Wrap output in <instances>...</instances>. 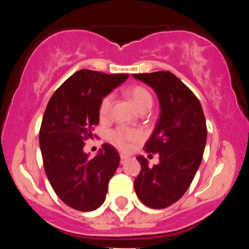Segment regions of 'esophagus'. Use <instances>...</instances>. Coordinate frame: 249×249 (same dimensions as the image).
Returning a JSON list of instances; mask_svg holds the SVG:
<instances>
[{"mask_svg":"<svg viewBox=\"0 0 249 249\" xmlns=\"http://www.w3.org/2000/svg\"><path fill=\"white\" fill-rule=\"evenodd\" d=\"M127 159H128V157L124 156V154H121V164H122V165L125 164V162L127 161Z\"/></svg>","mask_w":249,"mask_h":249,"instance_id":"esophagus-1","label":"esophagus"}]
</instances>
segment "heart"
<instances>
[{"label": "heart", "instance_id": "obj_1", "mask_svg": "<svg viewBox=\"0 0 249 249\" xmlns=\"http://www.w3.org/2000/svg\"><path fill=\"white\" fill-rule=\"evenodd\" d=\"M126 96L130 98V101L133 103L134 107L139 112H146L152 107L153 98L150 91L144 87H132L126 90ZM111 107H112V96L107 95V97L103 98L99 105V118L107 119L110 116ZM110 142L117 147L121 148L123 151H126L130 147H132L134 144L142 141V134L141 131L134 130V128H127V127H117L108 136Z\"/></svg>", "mask_w": 249, "mask_h": 249}]
</instances>
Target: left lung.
Masks as SVG:
<instances>
[{"mask_svg":"<svg viewBox=\"0 0 249 249\" xmlns=\"http://www.w3.org/2000/svg\"><path fill=\"white\" fill-rule=\"evenodd\" d=\"M134 78L153 89L160 115L145 144L148 153H159V164L148 167L137 157L142 171L134 191L151 208L171 206L184 196L201 164L207 138L206 119L196 95L170 71L136 73Z\"/></svg>","mask_w":249,"mask_h":249,"instance_id":"left-lung-1","label":"left lung"}]
</instances>
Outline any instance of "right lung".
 Listing matches in <instances>:
<instances>
[{"label":"right lung","mask_w":249,"mask_h":249,"mask_svg":"<svg viewBox=\"0 0 249 249\" xmlns=\"http://www.w3.org/2000/svg\"><path fill=\"white\" fill-rule=\"evenodd\" d=\"M127 77L79 70L57 89L45 108L39 130L45 174L57 196L77 211L91 212L102 206L119 165L112 145L103 144L93 158L83 148L99 123L103 98Z\"/></svg>","instance_id":"add662e5"}]
</instances>
